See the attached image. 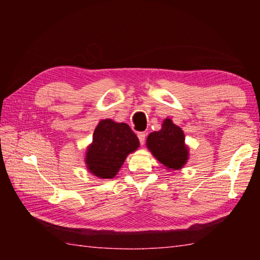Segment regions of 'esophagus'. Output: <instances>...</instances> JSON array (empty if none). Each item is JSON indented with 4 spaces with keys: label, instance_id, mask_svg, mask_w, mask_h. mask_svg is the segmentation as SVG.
Segmentation results:
<instances>
[{
    "label": "esophagus",
    "instance_id": "1",
    "mask_svg": "<svg viewBox=\"0 0 260 260\" xmlns=\"http://www.w3.org/2000/svg\"><path fill=\"white\" fill-rule=\"evenodd\" d=\"M146 136H147V134L143 133V132H141V133L138 134V138H139V140H140L141 146H143V144L146 143Z\"/></svg>",
    "mask_w": 260,
    "mask_h": 260
}]
</instances>
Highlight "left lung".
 Here are the masks:
<instances>
[{"label":"left lung","instance_id":"1","mask_svg":"<svg viewBox=\"0 0 260 260\" xmlns=\"http://www.w3.org/2000/svg\"><path fill=\"white\" fill-rule=\"evenodd\" d=\"M147 147L167 170L182 169L188 160L189 151L183 132L169 118L162 121L160 131L149 134Z\"/></svg>","mask_w":260,"mask_h":260}]
</instances>
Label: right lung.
<instances>
[{
  "label": "right lung",
  "mask_w": 260,
  "mask_h": 260,
  "mask_svg": "<svg viewBox=\"0 0 260 260\" xmlns=\"http://www.w3.org/2000/svg\"><path fill=\"white\" fill-rule=\"evenodd\" d=\"M139 146L138 136L125 122L101 120L94 131L93 142L87 148V170L98 178L112 179L126 157Z\"/></svg>",
  "instance_id": "obj_1"
}]
</instances>
